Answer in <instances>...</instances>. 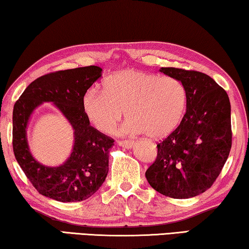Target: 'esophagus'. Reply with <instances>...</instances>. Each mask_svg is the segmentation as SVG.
I'll return each instance as SVG.
<instances>
[{
	"label": "esophagus",
	"mask_w": 249,
	"mask_h": 249,
	"mask_svg": "<svg viewBox=\"0 0 249 249\" xmlns=\"http://www.w3.org/2000/svg\"><path fill=\"white\" fill-rule=\"evenodd\" d=\"M118 145L120 146H123L125 148H131L134 145V142L133 141H118Z\"/></svg>",
	"instance_id": "34e87169"
}]
</instances>
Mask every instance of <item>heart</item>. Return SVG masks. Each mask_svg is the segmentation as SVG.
Returning a JSON list of instances; mask_svg holds the SVG:
<instances>
[{
  "label": "heart",
  "instance_id": "1",
  "mask_svg": "<svg viewBox=\"0 0 249 249\" xmlns=\"http://www.w3.org/2000/svg\"><path fill=\"white\" fill-rule=\"evenodd\" d=\"M103 88L104 92L87 89L81 107L89 123L105 134L113 131L124 110L127 120L122 133L162 139L178 127L187 108V89L174 77L124 69L107 76Z\"/></svg>",
  "mask_w": 249,
  "mask_h": 249
}]
</instances>
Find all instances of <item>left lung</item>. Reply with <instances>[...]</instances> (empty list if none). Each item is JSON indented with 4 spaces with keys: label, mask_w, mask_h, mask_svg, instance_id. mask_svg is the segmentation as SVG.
<instances>
[{
    "label": "left lung",
    "mask_w": 249,
    "mask_h": 249,
    "mask_svg": "<svg viewBox=\"0 0 249 249\" xmlns=\"http://www.w3.org/2000/svg\"><path fill=\"white\" fill-rule=\"evenodd\" d=\"M182 81L187 110L180 125L158 144V157L146 170L147 182L161 195L188 199L208 190L219 176L231 148V102L206 73L161 68Z\"/></svg>",
    "instance_id": "obj_1"
}]
</instances>
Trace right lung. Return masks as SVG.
Returning <instances> with one entry per match:
<instances>
[{"mask_svg":"<svg viewBox=\"0 0 249 249\" xmlns=\"http://www.w3.org/2000/svg\"><path fill=\"white\" fill-rule=\"evenodd\" d=\"M97 66L47 73L25 88L13 107V152L40 195L60 202L83 201L102 187L108 173L112 137L89 124L81 107L84 92L102 76ZM42 102H53L74 128L71 157L59 167L39 163L28 150L26 126L29 116Z\"/></svg>","mask_w":249,"mask_h":249,"instance_id":"1","label":"right lung"}]
</instances>
